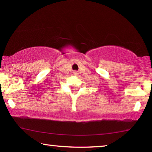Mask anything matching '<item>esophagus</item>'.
<instances>
[{
    "mask_svg": "<svg viewBox=\"0 0 152 152\" xmlns=\"http://www.w3.org/2000/svg\"><path fill=\"white\" fill-rule=\"evenodd\" d=\"M73 74L74 76H77L78 74V72H77V71H74L73 72Z\"/></svg>",
    "mask_w": 152,
    "mask_h": 152,
    "instance_id": "1",
    "label": "esophagus"
}]
</instances>
